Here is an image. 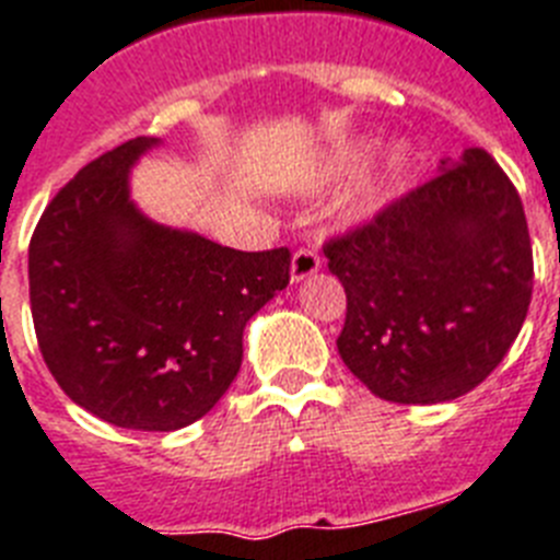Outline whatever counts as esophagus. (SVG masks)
Wrapping results in <instances>:
<instances>
[{
    "label": "esophagus",
    "mask_w": 560,
    "mask_h": 560,
    "mask_svg": "<svg viewBox=\"0 0 560 560\" xmlns=\"http://www.w3.org/2000/svg\"><path fill=\"white\" fill-rule=\"evenodd\" d=\"M317 269H320V254L312 252V248H298L294 252V257H291V280L294 283L317 275Z\"/></svg>",
    "instance_id": "1"
}]
</instances>
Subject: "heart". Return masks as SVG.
<instances>
[{
	"label": "heart",
	"instance_id": "obj_1",
	"mask_svg": "<svg viewBox=\"0 0 560 560\" xmlns=\"http://www.w3.org/2000/svg\"><path fill=\"white\" fill-rule=\"evenodd\" d=\"M366 154L369 148L363 142H343V145H337L331 151L329 163H326V179H340L346 174H352L354 168L363 165ZM406 174H409V151L400 145L395 151H389V156L354 186V191L349 194V214L354 220H363V217H372L374 211H381L395 197L397 188L404 186Z\"/></svg>",
	"mask_w": 560,
	"mask_h": 560
}]
</instances>
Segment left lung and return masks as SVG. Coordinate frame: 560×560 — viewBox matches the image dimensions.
Returning <instances> with one entry per match:
<instances>
[{
    "mask_svg": "<svg viewBox=\"0 0 560 560\" xmlns=\"http://www.w3.org/2000/svg\"><path fill=\"white\" fill-rule=\"evenodd\" d=\"M326 240L346 289L337 352L372 395L443 404L483 383L515 343L533 300L524 206L483 148Z\"/></svg>",
    "mask_w": 560,
    "mask_h": 560,
    "instance_id": "left-lung-1",
    "label": "left lung"
}]
</instances>
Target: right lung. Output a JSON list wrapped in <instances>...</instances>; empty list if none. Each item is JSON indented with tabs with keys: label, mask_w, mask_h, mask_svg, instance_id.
Instances as JSON below:
<instances>
[{
	"label": "right lung",
	"mask_w": 560,
	"mask_h": 560,
	"mask_svg": "<svg viewBox=\"0 0 560 560\" xmlns=\"http://www.w3.org/2000/svg\"><path fill=\"white\" fill-rule=\"evenodd\" d=\"M156 140L96 156L42 211L31 314L54 381L114 427L174 432L225 395L243 329L289 285V248L237 252L137 211L128 171Z\"/></svg>",
	"instance_id": "right-lung-1"
}]
</instances>
